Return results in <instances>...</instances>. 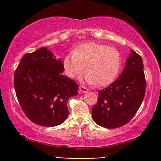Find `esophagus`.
<instances>
[{"label": "esophagus", "instance_id": "esophagus-1", "mask_svg": "<svg viewBox=\"0 0 161 161\" xmlns=\"http://www.w3.org/2000/svg\"><path fill=\"white\" fill-rule=\"evenodd\" d=\"M79 90H80V92H81V93H86L88 91V89H86V87L83 86H80V88H79Z\"/></svg>", "mask_w": 161, "mask_h": 161}]
</instances>
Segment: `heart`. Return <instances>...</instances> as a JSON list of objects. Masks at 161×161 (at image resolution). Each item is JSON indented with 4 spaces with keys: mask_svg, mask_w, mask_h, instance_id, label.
<instances>
[{
    "mask_svg": "<svg viewBox=\"0 0 161 161\" xmlns=\"http://www.w3.org/2000/svg\"><path fill=\"white\" fill-rule=\"evenodd\" d=\"M121 66V55L118 50L95 42L79 45L74 53L67 54L63 59L64 73L68 77L77 79L86 71L84 81L90 85L111 84Z\"/></svg>",
    "mask_w": 161,
    "mask_h": 161,
    "instance_id": "b5f03b06",
    "label": "heart"
}]
</instances>
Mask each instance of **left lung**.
<instances>
[{"label": "left lung", "instance_id": "8db88e82", "mask_svg": "<svg viewBox=\"0 0 161 161\" xmlns=\"http://www.w3.org/2000/svg\"><path fill=\"white\" fill-rule=\"evenodd\" d=\"M146 80L141 57L130 50L123 72L114 82L98 91L97 104L92 107V119L107 129H116L126 124L142 103Z\"/></svg>", "mask_w": 161, "mask_h": 161}]
</instances>
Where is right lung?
Here are the masks:
<instances>
[{
    "label": "right lung",
    "instance_id": "add662e5",
    "mask_svg": "<svg viewBox=\"0 0 161 161\" xmlns=\"http://www.w3.org/2000/svg\"><path fill=\"white\" fill-rule=\"evenodd\" d=\"M46 47L25 54L15 70L14 86L22 109L33 123L53 127L67 118V102L78 84L62 75L61 59Z\"/></svg>",
    "mask_w": 161,
    "mask_h": 161
}]
</instances>
